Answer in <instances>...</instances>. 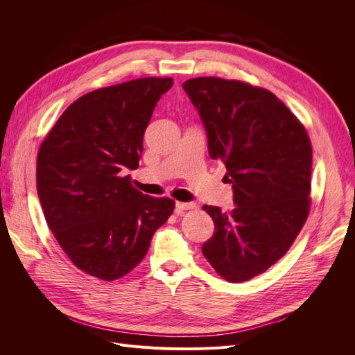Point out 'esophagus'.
<instances>
[{
	"mask_svg": "<svg viewBox=\"0 0 355 355\" xmlns=\"http://www.w3.org/2000/svg\"><path fill=\"white\" fill-rule=\"evenodd\" d=\"M196 207V202H182L176 201V210H191Z\"/></svg>",
	"mask_w": 355,
	"mask_h": 355,
	"instance_id": "1",
	"label": "esophagus"
}]
</instances>
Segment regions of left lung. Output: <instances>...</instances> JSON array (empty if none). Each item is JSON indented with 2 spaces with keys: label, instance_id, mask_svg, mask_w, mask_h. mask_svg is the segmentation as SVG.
I'll return each instance as SVG.
<instances>
[{
  "label": "left lung",
  "instance_id": "8db88e82",
  "mask_svg": "<svg viewBox=\"0 0 355 355\" xmlns=\"http://www.w3.org/2000/svg\"><path fill=\"white\" fill-rule=\"evenodd\" d=\"M206 128L209 155L227 167L235 207L202 206L214 222L202 254L231 283L265 272L286 254L309 211L313 149L275 94L216 77L182 84Z\"/></svg>",
  "mask_w": 355,
  "mask_h": 355
}]
</instances>
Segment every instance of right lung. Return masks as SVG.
Segmentation results:
<instances>
[{
    "label": "right lung",
    "mask_w": 355,
    "mask_h": 355,
    "mask_svg": "<svg viewBox=\"0 0 355 355\" xmlns=\"http://www.w3.org/2000/svg\"><path fill=\"white\" fill-rule=\"evenodd\" d=\"M171 78H139L81 96L41 144L37 191L50 231L72 263L105 282L141 262L175 201L144 196L124 176Z\"/></svg>",
    "instance_id": "right-lung-1"
}]
</instances>
